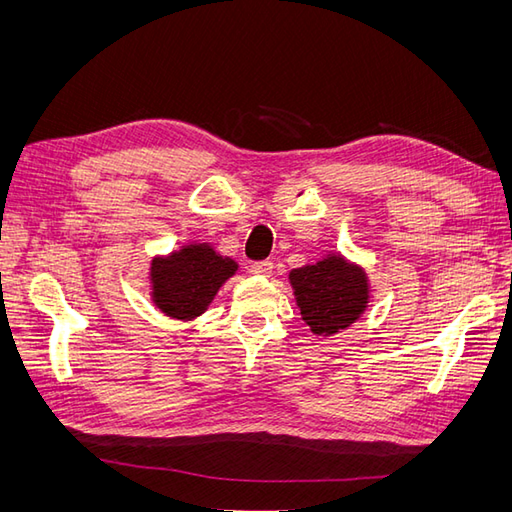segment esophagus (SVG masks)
I'll list each match as a JSON object with an SVG mask.
<instances>
[{"mask_svg":"<svg viewBox=\"0 0 512 512\" xmlns=\"http://www.w3.org/2000/svg\"><path fill=\"white\" fill-rule=\"evenodd\" d=\"M250 273L256 277H269L273 273V262L271 260H260V262H252Z\"/></svg>","mask_w":512,"mask_h":512,"instance_id":"esophagus-1","label":"esophagus"}]
</instances>
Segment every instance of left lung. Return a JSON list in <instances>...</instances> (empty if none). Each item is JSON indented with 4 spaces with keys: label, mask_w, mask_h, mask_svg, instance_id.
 I'll return each mask as SVG.
<instances>
[{
    "label": "left lung",
    "mask_w": 512,
    "mask_h": 512,
    "mask_svg": "<svg viewBox=\"0 0 512 512\" xmlns=\"http://www.w3.org/2000/svg\"><path fill=\"white\" fill-rule=\"evenodd\" d=\"M288 277L303 322L322 337L348 329L369 303L365 271L339 254H329L316 265L292 269Z\"/></svg>",
    "instance_id": "left-lung-1"
}]
</instances>
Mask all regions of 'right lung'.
I'll return each mask as SVG.
<instances>
[{
  "label": "right lung",
  "mask_w": 512,
  "mask_h": 512,
  "mask_svg": "<svg viewBox=\"0 0 512 512\" xmlns=\"http://www.w3.org/2000/svg\"><path fill=\"white\" fill-rule=\"evenodd\" d=\"M237 262L220 256L209 243H190L170 256L151 260V301L162 314L177 320H192L213 301Z\"/></svg>",
  "instance_id": "1"
}]
</instances>
